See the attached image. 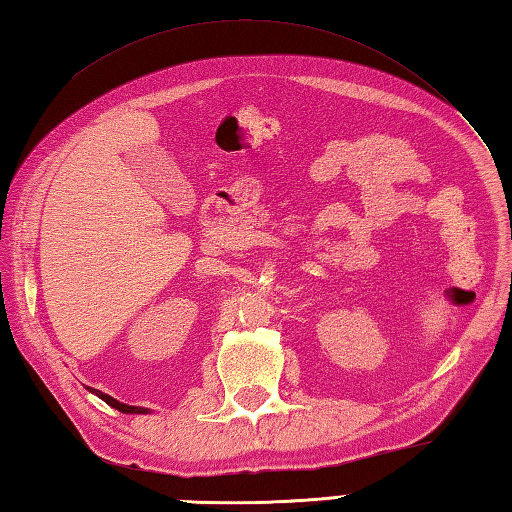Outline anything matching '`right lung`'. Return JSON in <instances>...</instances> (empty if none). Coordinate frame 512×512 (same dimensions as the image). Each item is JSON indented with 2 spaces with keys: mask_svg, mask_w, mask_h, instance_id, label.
Returning <instances> with one entry per match:
<instances>
[{
  "mask_svg": "<svg viewBox=\"0 0 512 512\" xmlns=\"http://www.w3.org/2000/svg\"><path fill=\"white\" fill-rule=\"evenodd\" d=\"M96 396H99L101 400H105L107 405L110 407H114V409H118V411H123V413H147V409H140V407H129V405H123V402H118L116 398H112V396H107V394H103V391H99V389H92Z\"/></svg>",
  "mask_w": 512,
  "mask_h": 512,
  "instance_id": "right-lung-1",
  "label": "right lung"
}]
</instances>
